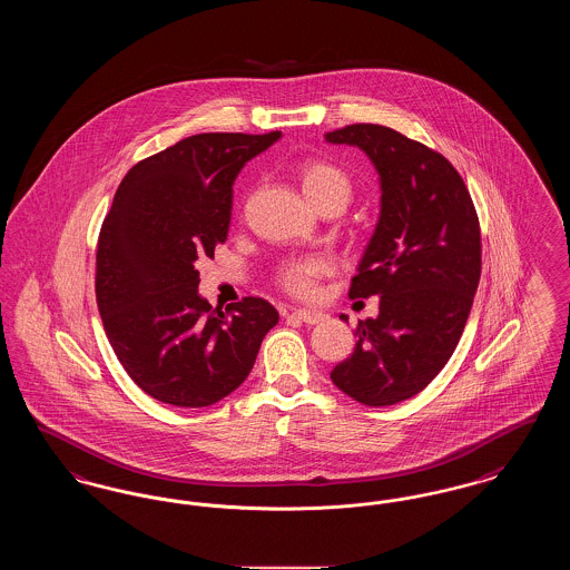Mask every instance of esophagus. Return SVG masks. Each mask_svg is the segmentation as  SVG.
Wrapping results in <instances>:
<instances>
[{"label":"esophagus","instance_id":"34e87169","mask_svg":"<svg viewBox=\"0 0 570 570\" xmlns=\"http://www.w3.org/2000/svg\"><path fill=\"white\" fill-rule=\"evenodd\" d=\"M293 318H297L305 325H318V323L325 321L326 316L323 312H316V309H295Z\"/></svg>","mask_w":570,"mask_h":570}]
</instances>
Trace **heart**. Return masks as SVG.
<instances>
[{
    "label": "heart",
    "instance_id": "heart-1",
    "mask_svg": "<svg viewBox=\"0 0 570 570\" xmlns=\"http://www.w3.org/2000/svg\"><path fill=\"white\" fill-rule=\"evenodd\" d=\"M301 188L305 198L316 207L326 198H337L344 205H348L353 196V184L348 175L337 168L335 164L323 160H307L301 166ZM326 272V263L323 258H301L286 263L279 273L277 282L284 291H288L295 297H312L318 288V279Z\"/></svg>",
    "mask_w": 570,
    "mask_h": 570
}]
</instances>
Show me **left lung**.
Instances as JSON below:
<instances>
[{
    "label": "left lung",
    "mask_w": 570,
    "mask_h": 570,
    "mask_svg": "<svg viewBox=\"0 0 570 570\" xmlns=\"http://www.w3.org/2000/svg\"><path fill=\"white\" fill-rule=\"evenodd\" d=\"M325 138L365 151L382 191L348 293L380 297L379 316L358 323L354 353L331 380L365 406H393L421 393L460 342L481 279L479 217L455 166L423 142L379 124Z\"/></svg>",
    "instance_id": "8db88e82"
}]
</instances>
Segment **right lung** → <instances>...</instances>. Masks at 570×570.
<instances>
[{
  "label": "right lung",
  "instance_id": "1",
  "mask_svg": "<svg viewBox=\"0 0 570 570\" xmlns=\"http://www.w3.org/2000/svg\"><path fill=\"white\" fill-rule=\"evenodd\" d=\"M279 136H188L135 164L115 191L98 239L96 301L119 363L163 404L212 406L230 395L279 321L261 297L214 309L194 269L226 242L239 170Z\"/></svg>",
  "mask_w": 570,
  "mask_h": 570
}]
</instances>
